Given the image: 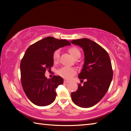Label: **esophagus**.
Returning a JSON list of instances; mask_svg holds the SVG:
<instances>
[{"label": "esophagus", "instance_id": "34e87169", "mask_svg": "<svg viewBox=\"0 0 131 131\" xmlns=\"http://www.w3.org/2000/svg\"><path fill=\"white\" fill-rule=\"evenodd\" d=\"M69 82V81H68V80H65L63 81V83H68Z\"/></svg>", "mask_w": 131, "mask_h": 131}]
</instances>
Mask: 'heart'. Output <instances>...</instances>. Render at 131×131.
I'll return each instance as SVG.
<instances>
[{"mask_svg":"<svg viewBox=\"0 0 131 131\" xmlns=\"http://www.w3.org/2000/svg\"><path fill=\"white\" fill-rule=\"evenodd\" d=\"M68 51L70 53V55L76 59H79L81 56L80 51L79 50L78 48L76 47H72L69 48ZM59 56H60V51H59V50H55L52 55V59L54 63H56L59 61ZM76 73L77 70L74 68L67 67V66L62 67L57 71V73L59 76L66 79H70L73 76L76 74Z\"/></svg>","mask_w":131,"mask_h":131,"instance_id":"1","label":"heart"}]
</instances>
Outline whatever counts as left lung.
Returning <instances> with one entry per match:
<instances>
[{"label": "left lung", "mask_w": 131, "mask_h": 131, "mask_svg": "<svg viewBox=\"0 0 131 131\" xmlns=\"http://www.w3.org/2000/svg\"><path fill=\"white\" fill-rule=\"evenodd\" d=\"M71 43L79 46L84 51V63L79 78L86 79L83 85L78 84L71 97L79 107L88 108L96 105L105 96L113 79L112 63L107 51L90 39L73 40Z\"/></svg>", "instance_id": "left-lung-1"}]
</instances>
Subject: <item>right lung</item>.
<instances>
[{"label":"right lung","mask_w":131,"mask_h":131,"mask_svg":"<svg viewBox=\"0 0 131 131\" xmlns=\"http://www.w3.org/2000/svg\"><path fill=\"white\" fill-rule=\"evenodd\" d=\"M66 40H59L48 36L32 44L26 50L20 64L21 81L26 96L39 106L51 104L57 96L55 89L63 83L61 76L48 79L46 70L53 66V53L55 50L70 46Z\"/></svg>","instance_id":"add662e5"}]
</instances>
